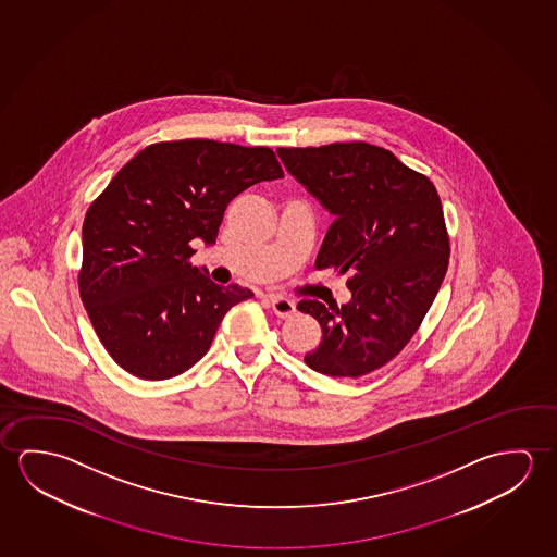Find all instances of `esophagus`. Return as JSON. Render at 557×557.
Masks as SVG:
<instances>
[{
    "mask_svg": "<svg viewBox=\"0 0 557 557\" xmlns=\"http://www.w3.org/2000/svg\"><path fill=\"white\" fill-rule=\"evenodd\" d=\"M267 301H269V306L273 308L274 313H276L278 318H290V315H294V311H296V304L292 300H286V298L267 296Z\"/></svg>",
    "mask_w": 557,
    "mask_h": 557,
    "instance_id": "esophagus-1",
    "label": "esophagus"
}]
</instances>
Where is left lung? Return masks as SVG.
I'll return each mask as SVG.
<instances>
[{
  "label": "left lung",
  "instance_id": "1",
  "mask_svg": "<svg viewBox=\"0 0 557 557\" xmlns=\"http://www.w3.org/2000/svg\"><path fill=\"white\" fill-rule=\"evenodd\" d=\"M276 152L335 216L315 267L350 273L352 298L345 306L298 304L323 329L304 360L323 375L360 377L407 346L440 292L449 263L440 195L391 150L368 143Z\"/></svg>",
  "mask_w": 557,
  "mask_h": 557
}]
</instances>
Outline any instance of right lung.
I'll use <instances>...</instances> for the list:
<instances>
[{
  "label": "right lung",
  "instance_id": "add662e5",
  "mask_svg": "<svg viewBox=\"0 0 557 557\" xmlns=\"http://www.w3.org/2000/svg\"><path fill=\"white\" fill-rule=\"evenodd\" d=\"M267 147L157 143L115 174L83 222L81 300L100 343L135 377L170 380L203 358L232 306L253 298L191 265L234 197L283 177Z\"/></svg>",
  "mask_w": 557,
  "mask_h": 557
}]
</instances>
